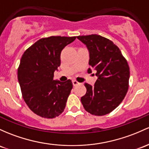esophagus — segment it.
Instances as JSON below:
<instances>
[{
    "label": "esophagus",
    "instance_id": "34e87169",
    "mask_svg": "<svg viewBox=\"0 0 149 149\" xmlns=\"http://www.w3.org/2000/svg\"><path fill=\"white\" fill-rule=\"evenodd\" d=\"M72 82H73V86H77V85L79 84V83H78L77 81H76V80H73V81H72Z\"/></svg>",
    "mask_w": 149,
    "mask_h": 149
}]
</instances>
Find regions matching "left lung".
I'll use <instances>...</instances> for the list:
<instances>
[{
    "label": "left lung",
    "mask_w": 149,
    "mask_h": 149,
    "mask_svg": "<svg viewBox=\"0 0 149 149\" xmlns=\"http://www.w3.org/2000/svg\"><path fill=\"white\" fill-rule=\"evenodd\" d=\"M90 52L88 73L96 71L98 78L92 87L85 83L86 93L81 97L83 107L90 114L103 116L119 106L128 91L130 66L117 45L98 35L78 36Z\"/></svg>",
    "instance_id": "left-lung-1"
}]
</instances>
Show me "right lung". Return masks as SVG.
Here are the masks:
<instances>
[{"label":"right lung","mask_w":149,"mask_h":149,"mask_svg":"<svg viewBox=\"0 0 149 149\" xmlns=\"http://www.w3.org/2000/svg\"><path fill=\"white\" fill-rule=\"evenodd\" d=\"M76 38H42L22 54L17 69L22 97L29 108L41 117L55 118L64 110L73 83L69 79L63 83L54 81V73L61 64V51Z\"/></svg>","instance_id":"right-lung-1"}]
</instances>
